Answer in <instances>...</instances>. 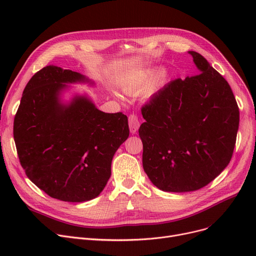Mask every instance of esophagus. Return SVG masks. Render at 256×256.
Masks as SVG:
<instances>
[{
	"mask_svg": "<svg viewBox=\"0 0 256 256\" xmlns=\"http://www.w3.org/2000/svg\"><path fill=\"white\" fill-rule=\"evenodd\" d=\"M128 126H130V130L132 134H135L138 130V128L140 126V124H139L137 115L130 114L128 116Z\"/></svg>",
	"mask_w": 256,
	"mask_h": 256,
	"instance_id": "esophagus-1",
	"label": "esophagus"
}]
</instances>
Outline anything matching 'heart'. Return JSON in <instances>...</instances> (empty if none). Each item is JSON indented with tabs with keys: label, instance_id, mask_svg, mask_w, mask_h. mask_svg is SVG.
<instances>
[{
	"label": "heart",
	"instance_id": "b5f03b06",
	"mask_svg": "<svg viewBox=\"0 0 256 256\" xmlns=\"http://www.w3.org/2000/svg\"><path fill=\"white\" fill-rule=\"evenodd\" d=\"M132 85H126V92H132ZM118 96L121 98L120 96Z\"/></svg>",
	"mask_w": 256,
	"mask_h": 256
}]
</instances>
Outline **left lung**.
Wrapping results in <instances>:
<instances>
[{
    "label": "left lung",
    "instance_id": "1",
    "mask_svg": "<svg viewBox=\"0 0 256 256\" xmlns=\"http://www.w3.org/2000/svg\"><path fill=\"white\" fill-rule=\"evenodd\" d=\"M199 74L176 78L142 106L143 168L165 192H191L230 164L240 112L227 80L200 54L190 50Z\"/></svg>",
    "mask_w": 256,
    "mask_h": 256
}]
</instances>
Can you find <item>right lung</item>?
<instances>
[{
    "label": "right lung",
    "mask_w": 256,
    "mask_h": 256,
    "mask_svg": "<svg viewBox=\"0 0 256 256\" xmlns=\"http://www.w3.org/2000/svg\"><path fill=\"white\" fill-rule=\"evenodd\" d=\"M90 82L78 72L46 66L24 87L13 124L26 176L48 196L68 202L98 197L112 158L130 135L126 115L100 111L87 96L60 100L66 84Z\"/></svg>",
    "instance_id": "add662e5"
}]
</instances>
